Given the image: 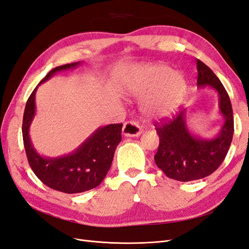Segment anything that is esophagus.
Instances as JSON below:
<instances>
[{
	"label": "esophagus",
	"mask_w": 249,
	"mask_h": 249,
	"mask_svg": "<svg viewBox=\"0 0 249 249\" xmlns=\"http://www.w3.org/2000/svg\"><path fill=\"white\" fill-rule=\"evenodd\" d=\"M123 134L125 137H138L141 134V126L138 123L130 120L124 124Z\"/></svg>",
	"instance_id": "obj_1"
}]
</instances>
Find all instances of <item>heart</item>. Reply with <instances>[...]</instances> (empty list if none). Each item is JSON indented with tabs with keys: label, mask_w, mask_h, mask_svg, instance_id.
Listing matches in <instances>:
<instances>
[{
	"label": "heart",
	"mask_w": 249,
	"mask_h": 249,
	"mask_svg": "<svg viewBox=\"0 0 249 249\" xmlns=\"http://www.w3.org/2000/svg\"><path fill=\"white\" fill-rule=\"evenodd\" d=\"M185 89L182 74L165 65H150L133 71L124 86L126 94L142 97L141 109L149 118L170 116L182 102Z\"/></svg>",
	"instance_id": "b5f03b06"
}]
</instances>
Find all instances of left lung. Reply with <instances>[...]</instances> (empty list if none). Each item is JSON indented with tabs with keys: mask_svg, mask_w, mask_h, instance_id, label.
I'll use <instances>...</instances> for the list:
<instances>
[{
	"mask_svg": "<svg viewBox=\"0 0 249 249\" xmlns=\"http://www.w3.org/2000/svg\"><path fill=\"white\" fill-rule=\"evenodd\" d=\"M197 87L212 88L218 95V108L223 124L213 138H202L187 124L186 109L170 122L157 126L160 144L155 162L165 175L179 182L206 178L223 162L233 135L231 100L220 80L209 67L196 60Z\"/></svg>",
	"mask_w": 249,
	"mask_h": 249,
	"instance_id": "8db88e82",
	"label": "left lung"
}]
</instances>
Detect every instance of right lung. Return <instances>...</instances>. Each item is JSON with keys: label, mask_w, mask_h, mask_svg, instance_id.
<instances>
[{"label": "right lung", "mask_w": 249, "mask_h": 249, "mask_svg": "<svg viewBox=\"0 0 249 249\" xmlns=\"http://www.w3.org/2000/svg\"><path fill=\"white\" fill-rule=\"evenodd\" d=\"M81 63L55 67L38 86L56 72L74 69ZM38 86L28 99L22 118V138L30 166L44 185L54 190L72 194L93 189L102 183L111 167L115 149L122 140L123 124L99 127L78 148L67 155L55 158L41 156L30 138V125L36 113L35 94Z\"/></svg>", "instance_id": "right-lung-1"}]
</instances>
